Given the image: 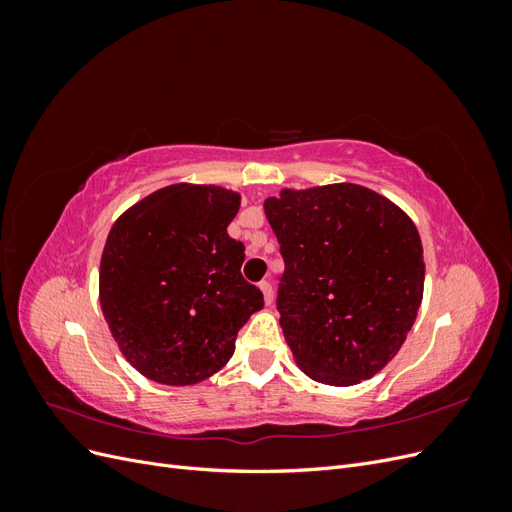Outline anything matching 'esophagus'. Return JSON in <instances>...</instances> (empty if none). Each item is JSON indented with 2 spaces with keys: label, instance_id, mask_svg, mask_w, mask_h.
<instances>
[{
  "label": "esophagus",
  "instance_id": "34e87169",
  "mask_svg": "<svg viewBox=\"0 0 512 512\" xmlns=\"http://www.w3.org/2000/svg\"><path fill=\"white\" fill-rule=\"evenodd\" d=\"M258 288L262 292V297H265V303L271 305V301H273V286H271V282H260Z\"/></svg>",
  "mask_w": 512,
  "mask_h": 512
}]
</instances>
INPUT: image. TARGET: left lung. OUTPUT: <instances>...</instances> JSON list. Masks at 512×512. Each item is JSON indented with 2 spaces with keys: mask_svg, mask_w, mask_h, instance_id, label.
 Segmentation results:
<instances>
[{
  "mask_svg": "<svg viewBox=\"0 0 512 512\" xmlns=\"http://www.w3.org/2000/svg\"><path fill=\"white\" fill-rule=\"evenodd\" d=\"M284 275L277 309L294 361L322 384L369 380L399 352L423 301L418 230L389 198L356 183L265 200Z\"/></svg>",
  "mask_w": 512,
  "mask_h": 512,
  "instance_id": "8db88e82",
  "label": "left lung"
}]
</instances>
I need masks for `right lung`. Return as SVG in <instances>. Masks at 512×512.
<instances>
[{"instance_id":"add662e5","label":"right lung","mask_w":512,"mask_h":512,"mask_svg":"<svg viewBox=\"0 0 512 512\" xmlns=\"http://www.w3.org/2000/svg\"><path fill=\"white\" fill-rule=\"evenodd\" d=\"M239 192L175 183L123 211L100 260V305L128 363L153 382L190 386L230 361L239 329L262 309L228 237Z\"/></svg>"}]
</instances>
